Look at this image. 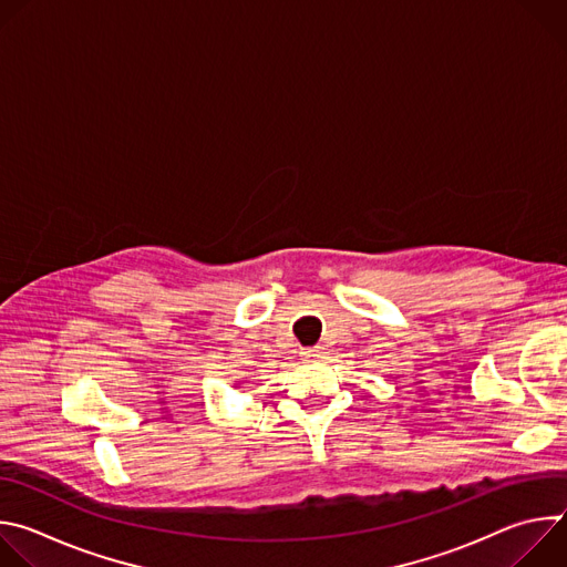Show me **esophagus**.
Wrapping results in <instances>:
<instances>
[{
    "mask_svg": "<svg viewBox=\"0 0 567 567\" xmlns=\"http://www.w3.org/2000/svg\"><path fill=\"white\" fill-rule=\"evenodd\" d=\"M300 357L305 361H318V359H322V348H307L300 352Z\"/></svg>",
    "mask_w": 567,
    "mask_h": 567,
    "instance_id": "34e87169",
    "label": "esophagus"
}]
</instances>
